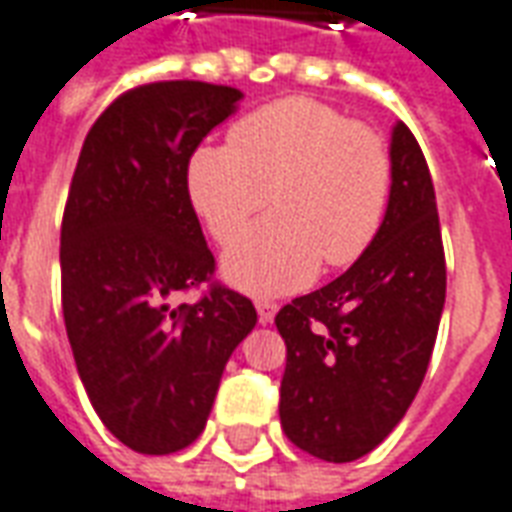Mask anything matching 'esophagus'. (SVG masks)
Instances as JSON below:
<instances>
[{
    "label": "esophagus",
    "mask_w": 512,
    "mask_h": 512,
    "mask_svg": "<svg viewBox=\"0 0 512 512\" xmlns=\"http://www.w3.org/2000/svg\"><path fill=\"white\" fill-rule=\"evenodd\" d=\"M257 315H260V323H271L274 321V315H277V304L268 299H257L255 301Z\"/></svg>",
    "instance_id": "obj_1"
}]
</instances>
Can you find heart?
Returning <instances> with one entry per match:
<instances>
[{
	"label": "heart",
	"instance_id": "1",
	"mask_svg": "<svg viewBox=\"0 0 512 512\" xmlns=\"http://www.w3.org/2000/svg\"><path fill=\"white\" fill-rule=\"evenodd\" d=\"M186 186L219 244L244 233L271 197L277 213L224 255V277L277 296L307 285L321 260L343 268L370 249L389 208L392 156L376 128L293 95L241 117L227 145L194 150Z\"/></svg>",
	"mask_w": 512,
	"mask_h": 512
}]
</instances>
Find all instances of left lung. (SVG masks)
Wrapping results in <instances>:
<instances>
[{"label": "left lung", "instance_id": "obj_1", "mask_svg": "<svg viewBox=\"0 0 512 512\" xmlns=\"http://www.w3.org/2000/svg\"><path fill=\"white\" fill-rule=\"evenodd\" d=\"M392 194L376 241L345 274L277 312L288 345L282 430L329 463L362 458L417 397L439 334L447 266L428 161L392 128Z\"/></svg>", "mask_w": 512, "mask_h": 512}]
</instances>
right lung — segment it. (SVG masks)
Here are the masks:
<instances>
[{"label": "right lung", "instance_id": "right-lung-1", "mask_svg": "<svg viewBox=\"0 0 512 512\" xmlns=\"http://www.w3.org/2000/svg\"><path fill=\"white\" fill-rule=\"evenodd\" d=\"M244 95L153 82L106 106L84 139L60 233L62 315L76 370L112 436L169 455L200 436L255 304L213 282L191 205L194 150ZM209 282L194 305L177 296Z\"/></svg>", "mask_w": 512, "mask_h": 512}]
</instances>
